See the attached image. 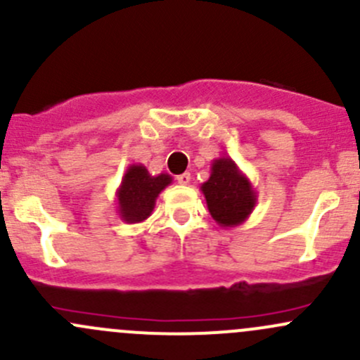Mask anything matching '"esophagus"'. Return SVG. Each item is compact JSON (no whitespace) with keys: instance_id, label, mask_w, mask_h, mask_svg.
Masks as SVG:
<instances>
[{"instance_id":"obj_1","label":"esophagus","mask_w":360,"mask_h":360,"mask_svg":"<svg viewBox=\"0 0 360 360\" xmlns=\"http://www.w3.org/2000/svg\"><path fill=\"white\" fill-rule=\"evenodd\" d=\"M176 179H177V183H179V184H190L191 183V174L190 172L179 174V176H177Z\"/></svg>"}]
</instances>
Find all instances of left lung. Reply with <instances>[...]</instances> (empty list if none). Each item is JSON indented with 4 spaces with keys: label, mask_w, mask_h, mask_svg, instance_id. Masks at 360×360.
<instances>
[{
    "label": "left lung",
    "mask_w": 360,
    "mask_h": 360,
    "mask_svg": "<svg viewBox=\"0 0 360 360\" xmlns=\"http://www.w3.org/2000/svg\"><path fill=\"white\" fill-rule=\"evenodd\" d=\"M200 190L210 216L223 228L245 223L257 203L252 183L230 157L212 160L210 176Z\"/></svg>",
    "instance_id": "8db88e82"
}]
</instances>
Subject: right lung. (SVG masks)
I'll use <instances>...</instances> for the list:
<instances>
[{"instance_id": "right-lung-1", "label": "right lung", "mask_w": 360, "mask_h": 360, "mask_svg": "<svg viewBox=\"0 0 360 360\" xmlns=\"http://www.w3.org/2000/svg\"><path fill=\"white\" fill-rule=\"evenodd\" d=\"M172 183L169 174L151 176L143 163L127 167L118 190H116V210L125 223H143L151 216L158 195Z\"/></svg>"}]
</instances>
